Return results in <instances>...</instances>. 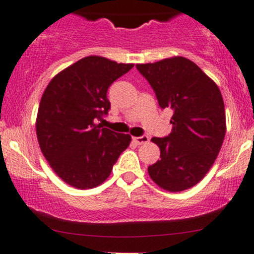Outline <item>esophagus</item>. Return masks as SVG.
I'll return each mask as SVG.
<instances>
[{
  "mask_svg": "<svg viewBox=\"0 0 254 254\" xmlns=\"http://www.w3.org/2000/svg\"><path fill=\"white\" fill-rule=\"evenodd\" d=\"M132 141H134L135 143H137V145H142V143L148 142V136H136V137H132Z\"/></svg>",
  "mask_w": 254,
  "mask_h": 254,
  "instance_id": "34e87169",
  "label": "esophagus"
}]
</instances>
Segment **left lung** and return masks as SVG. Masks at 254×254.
I'll return each instance as SVG.
<instances>
[{
    "label": "left lung",
    "instance_id": "obj_1",
    "mask_svg": "<svg viewBox=\"0 0 254 254\" xmlns=\"http://www.w3.org/2000/svg\"><path fill=\"white\" fill-rule=\"evenodd\" d=\"M136 68L156 92L159 107L173 111L172 132L152 138L161 149V159L149 165L148 174L164 190H188L204 178L225 137L220 90L188 58H165Z\"/></svg>",
    "mask_w": 254,
    "mask_h": 254
}]
</instances>
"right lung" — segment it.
Masks as SVG:
<instances>
[{"label":"right lung","instance_id":"right-lung-1","mask_svg":"<svg viewBox=\"0 0 254 254\" xmlns=\"http://www.w3.org/2000/svg\"><path fill=\"white\" fill-rule=\"evenodd\" d=\"M134 64L89 56L58 73L40 101L36 135L53 172L73 188L101 185L131 136L98 124L108 114V87Z\"/></svg>","mask_w":254,"mask_h":254}]
</instances>
